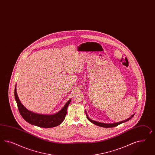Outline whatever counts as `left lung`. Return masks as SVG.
Listing matches in <instances>:
<instances>
[{"label":"left lung","instance_id":"1","mask_svg":"<svg viewBox=\"0 0 155 155\" xmlns=\"http://www.w3.org/2000/svg\"><path fill=\"white\" fill-rule=\"evenodd\" d=\"M85 112H86V116H87V119H88V120H89L91 122V123L94 124H95V125H96L101 126V127H107V128H109V127H115V126H117L121 124L122 123H124V122H126L128 121L129 120H130V119H131L132 117L134 116V114H133L131 117H129V118L126 119L125 120H124V121H122L118 122H116V123H112V124H105V123H103V122H100L95 121H94V120H91V118H89V117L88 116V115H87V114L86 111H85Z\"/></svg>","mask_w":155,"mask_h":155}]
</instances>
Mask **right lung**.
<instances>
[{"label": "right lung", "instance_id": "right-lung-1", "mask_svg": "<svg viewBox=\"0 0 155 155\" xmlns=\"http://www.w3.org/2000/svg\"><path fill=\"white\" fill-rule=\"evenodd\" d=\"M15 98L20 113L25 121L33 125L43 128L54 127L60 125L63 122L67 114L68 107L71 99L68 101L63 108L58 112L53 114H42L30 111L21 104L16 92V85L15 88Z\"/></svg>", "mask_w": 155, "mask_h": 155}]
</instances>
